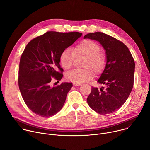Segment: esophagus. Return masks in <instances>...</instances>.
I'll return each mask as SVG.
<instances>
[{"label": "esophagus", "instance_id": "obj_1", "mask_svg": "<svg viewBox=\"0 0 150 150\" xmlns=\"http://www.w3.org/2000/svg\"><path fill=\"white\" fill-rule=\"evenodd\" d=\"M74 86H80L81 83H73Z\"/></svg>", "mask_w": 150, "mask_h": 150}]
</instances>
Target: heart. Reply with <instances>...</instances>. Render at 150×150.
I'll list each match as a JSON object with an SVG mask.
<instances>
[{
	"mask_svg": "<svg viewBox=\"0 0 150 150\" xmlns=\"http://www.w3.org/2000/svg\"><path fill=\"white\" fill-rule=\"evenodd\" d=\"M100 46L94 41L84 40L73 48L63 50L59 56L60 65L65 69H69L73 65L75 56L86 57L82 69H74L69 72L67 79L73 83H81L91 79L94 74L100 73L105 65V57L100 52Z\"/></svg>",
	"mask_w": 150,
	"mask_h": 150,
	"instance_id": "1",
	"label": "heart"
}]
</instances>
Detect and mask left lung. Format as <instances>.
Masks as SVG:
<instances>
[{
    "instance_id": "1",
    "label": "left lung",
    "mask_w": 150,
    "mask_h": 150,
    "mask_svg": "<svg viewBox=\"0 0 150 150\" xmlns=\"http://www.w3.org/2000/svg\"><path fill=\"white\" fill-rule=\"evenodd\" d=\"M84 38L98 41L105 51L106 65L97 80L104 87H92L87 100L90 108L101 115L116 112L123 105L132 90L135 62L127 46L103 33L85 35Z\"/></svg>"
}]
</instances>
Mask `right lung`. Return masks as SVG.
Wrapping results in <instances>:
<instances>
[{
	"label": "right lung",
	"instance_id": "add662e5",
	"mask_svg": "<svg viewBox=\"0 0 150 150\" xmlns=\"http://www.w3.org/2000/svg\"><path fill=\"white\" fill-rule=\"evenodd\" d=\"M78 32L48 31L31 40L20 59L18 85L28 108L36 115L49 117L58 113L72 87L62 82L50 87L52 78L60 81L63 71L59 56L82 35Z\"/></svg>",
	"mask_w": 150,
	"mask_h": 150
}]
</instances>
